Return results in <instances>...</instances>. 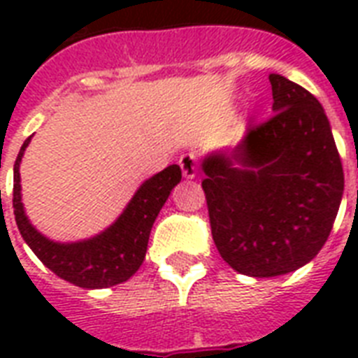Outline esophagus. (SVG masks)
<instances>
[{"label": "esophagus", "instance_id": "esophagus-1", "mask_svg": "<svg viewBox=\"0 0 358 358\" xmlns=\"http://www.w3.org/2000/svg\"><path fill=\"white\" fill-rule=\"evenodd\" d=\"M180 167H182L185 178H195L196 171H199V159L195 154H184L180 157Z\"/></svg>", "mask_w": 358, "mask_h": 358}]
</instances>
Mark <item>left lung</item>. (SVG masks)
I'll return each instance as SVG.
<instances>
[{
  "label": "left lung",
  "instance_id": "left-lung-1",
  "mask_svg": "<svg viewBox=\"0 0 358 358\" xmlns=\"http://www.w3.org/2000/svg\"><path fill=\"white\" fill-rule=\"evenodd\" d=\"M273 115L230 152L202 162L212 236L241 275L278 277L327 241L344 195V169L322 103L284 76H269Z\"/></svg>",
  "mask_w": 358,
  "mask_h": 358
}]
</instances>
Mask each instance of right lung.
I'll return each mask as SVG.
<instances>
[{"label":"right lung","mask_w":358,"mask_h":358,"mask_svg":"<svg viewBox=\"0 0 358 358\" xmlns=\"http://www.w3.org/2000/svg\"><path fill=\"white\" fill-rule=\"evenodd\" d=\"M31 137L24 141L14 162L13 208L16 224L36 258L57 277L80 288H109L128 280L145 260L152 224L180 180L178 165H169L141 185L134 199L108 230L76 243H57L44 238L25 217L20 195V162Z\"/></svg>","instance_id":"obj_1"}]
</instances>
